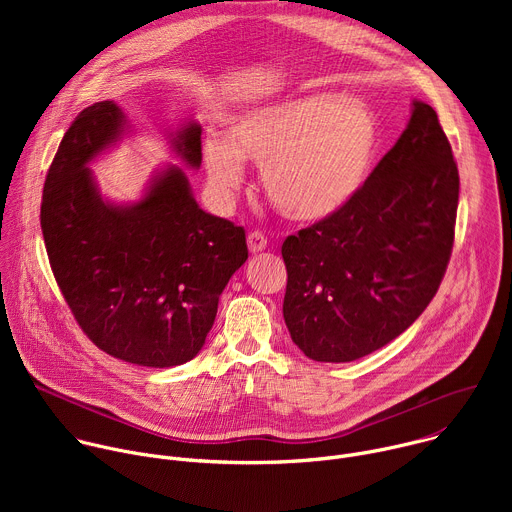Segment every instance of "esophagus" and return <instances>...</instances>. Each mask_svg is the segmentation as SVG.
I'll list each match as a JSON object with an SVG mask.
<instances>
[{
    "label": "esophagus",
    "instance_id": "34e87169",
    "mask_svg": "<svg viewBox=\"0 0 512 512\" xmlns=\"http://www.w3.org/2000/svg\"><path fill=\"white\" fill-rule=\"evenodd\" d=\"M247 245H249V251H251V253H261V251H265V247H267V237H265L263 233H259V231L249 233Z\"/></svg>",
    "mask_w": 512,
    "mask_h": 512
}]
</instances>
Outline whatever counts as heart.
<instances>
[{
	"mask_svg": "<svg viewBox=\"0 0 512 512\" xmlns=\"http://www.w3.org/2000/svg\"><path fill=\"white\" fill-rule=\"evenodd\" d=\"M379 145L367 103L330 93L245 109L229 119L227 141L208 137L202 156L214 194L231 198L259 166L261 186L279 214L320 223L340 212L367 182Z\"/></svg>",
	"mask_w": 512,
	"mask_h": 512,
	"instance_id": "b5f03b06",
	"label": "heart"
}]
</instances>
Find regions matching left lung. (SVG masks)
<instances>
[{"label":"left lung","instance_id":"8db88e82","mask_svg":"<svg viewBox=\"0 0 512 512\" xmlns=\"http://www.w3.org/2000/svg\"><path fill=\"white\" fill-rule=\"evenodd\" d=\"M460 176L423 101L334 216L283 241V318L312 360L350 362L405 332L437 294L454 247Z\"/></svg>","mask_w":512,"mask_h":512}]
</instances>
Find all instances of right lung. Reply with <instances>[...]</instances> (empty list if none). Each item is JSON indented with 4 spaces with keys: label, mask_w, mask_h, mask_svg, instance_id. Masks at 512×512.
I'll return each mask as SVG.
<instances>
[{
    "label": "right lung",
    "mask_w": 512,
    "mask_h": 512,
    "mask_svg": "<svg viewBox=\"0 0 512 512\" xmlns=\"http://www.w3.org/2000/svg\"><path fill=\"white\" fill-rule=\"evenodd\" d=\"M113 101L79 113L46 176L40 225L52 273L83 332L139 367H178L210 332L218 298L247 261L245 229L204 212L178 166L158 172L143 198H101L89 162L125 133ZM200 125L172 135L174 152L200 168Z\"/></svg>",
    "instance_id": "1"
}]
</instances>
